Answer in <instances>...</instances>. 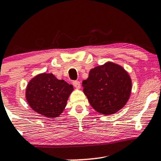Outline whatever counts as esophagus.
Here are the masks:
<instances>
[{
    "label": "esophagus",
    "instance_id": "34e87169",
    "mask_svg": "<svg viewBox=\"0 0 161 161\" xmlns=\"http://www.w3.org/2000/svg\"><path fill=\"white\" fill-rule=\"evenodd\" d=\"M73 86L76 88H80V87H81L80 82H79V81H73Z\"/></svg>",
    "mask_w": 161,
    "mask_h": 161
}]
</instances>
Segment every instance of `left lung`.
Segmentation results:
<instances>
[{
    "label": "left lung",
    "instance_id": "8db88e82",
    "mask_svg": "<svg viewBox=\"0 0 161 161\" xmlns=\"http://www.w3.org/2000/svg\"><path fill=\"white\" fill-rule=\"evenodd\" d=\"M82 86L92 108L100 114L110 115L127 103L132 91V80L123 67L108 62L90 70Z\"/></svg>",
    "mask_w": 161,
    "mask_h": 161
}]
</instances>
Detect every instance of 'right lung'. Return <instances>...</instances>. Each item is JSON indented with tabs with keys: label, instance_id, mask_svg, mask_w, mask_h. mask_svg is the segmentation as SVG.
<instances>
[{
	"label": "right lung",
	"instance_id": "add662e5",
	"mask_svg": "<svg viewBox=\"0 0 161 161\" xmlns=\"http://www.w3.org/2000/svg\"><path fill=\"white\" fill-rule=\"evenodd\" d=\"M73 86L52 73H41L29 81L25 97L29 106L36 113L47 118L57 117L66 106Z\"/></svg>",
	"mask_w": 161,
	"mask_h": 161
}]
</instances>
